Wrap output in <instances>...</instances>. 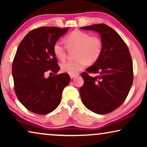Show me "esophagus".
Instances as JSON below:
<instances>
[{"label": "esophagus", "mask_w": 147, "mask_h": 147, "mask_svg": "<svg viewBox=\"0 0 147 147\" xmlns=\"http://www.w3.org/2000/svg\"><path fill=\"white\" fill-rule=\"evenodd\" d=\"M78 76V75H69L70 78H71V79H73V78L76 77V76Z\"/></svg>", "instance_id": "esophagus-1"}]
</instances>
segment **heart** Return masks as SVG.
Masks as SVG:
<instances>
[{
	"label": "heart",
	"instance_id": "b5f03b06",
	"mask_svg": "<svg viewBox=\"0 0 147 147\" xmlns=\"http://www.w3.org/2000/svg\"><path fill=\"white\" fill-rule=\"evenodd\" d=\"M65 43L68 48H76V59L64 61L61 64L62 71L70 75H77L88 63H94L97 61L101 56L103 49L100 37L96 35L90 36L89 33L80 30H75L66 36ZM53 51L57 59H65L66 47L61 41H57L54 43Z\"/></svg>",
	"mask_w": 147,
	"mask_h": 147
}]
</instances>
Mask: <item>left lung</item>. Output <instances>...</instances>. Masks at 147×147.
Instances as JSON below:
<instances>
[{
    "label": "left lung",
    "instance_id": "1",
    "mask_svg": "<svg viewBox=\"0 0 147 147\" xmlns=\"http://www.w3.org/2000/svg\"><path fill=\"white\" fill-rule=\"evenodd\" d=\"M100 34L103 44L102 53L93 65L84 72V85L80 93L82 103L98 114L114 111L127 97L133 82V67L129 49L121 37L105 24L81 28Z\"/></svg>",
    "mask_w": 147,
    "mask_h": 147
}]
</instances>
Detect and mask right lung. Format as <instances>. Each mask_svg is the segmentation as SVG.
I'll list each match as a JSON object with an SVG mask.
<instances>
[{"label":"right lung","mask_w":147,"mask_h":147,"mask_svg":"<svg viewBox=\"0 0 147 147\" xmlns=\"http://www.w3.org/2000/svg\"><path fill=\"white\" fill-rule=\"evenodd\" d=\"M68 29L56 27L33 29L17 48L12 66L15 92L19 102L29 111L47 114L61 102L62 92L70 82L69 74L47 78L44 74L49 69L55 74L60 69L53 46Z\"/></svg>","instance_id":"right-lung-1"}]
</instances>
